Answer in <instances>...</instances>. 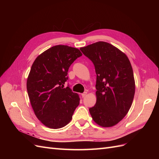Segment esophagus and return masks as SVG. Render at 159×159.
<instances>
[{"mask_svg":"<svg viewBox=\"0 0 159 159\" xmlns=\"http://www.w3.org/2000/svg\"><path fill=\"white\" fill-rule=\"evenodd\" d=\"M86 95H87V92H84L83 93H81V96H82V98H85Z\"/></svg>","mask_w":159,"mask_h":159,"instance_id":"1","label":"esophagus"}]
</instances>
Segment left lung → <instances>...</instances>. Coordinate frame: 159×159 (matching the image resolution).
<instances>
[{
  "label": "left lung",
  "mask_w": 159,
  "mask_h": 159,
  "mask_svg": "<svg viewBox=\"0 0 159 159\" xmlns=\"http://www.w3.org/2000/svg\"><path fill=\"white\" fill-rule=\"evenodd\" d=\"M80 50L92 61L97 74V101L89 113L99 126L113 127L127 114L133 101L135 82L131 62L125 53L105 42Z\"/></svg>",
  "instance_id": "left-lung-1"
}]
</instances>
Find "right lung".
Masks as SVG:
<instances>
[{"label":"right lung","instance_id":"1","mask_svg":"<svg viewBox=\"0 0 159 159\" xmlns=\"http://www.w3.org/2000/svg\"><path fill=\"white\" fill-rule=\"evenodd\" d=\"M82 56L79 49L57 45L38 56L31 67L26 88L36 117L47 127L68 125L80 104L79 95L64 88L71 64Z\"/></svg>","mask_w":159,"mask_h":159}]
</instances>
